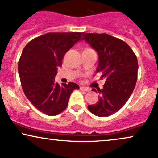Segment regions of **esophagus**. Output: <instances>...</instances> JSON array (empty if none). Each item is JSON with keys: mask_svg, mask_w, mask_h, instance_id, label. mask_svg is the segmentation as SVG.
Masks as SVG:
<instances>
[{"mask_svg": "<svg viewBox=\"0 0 158 158\" xmlns=\"http://www.w3.org/2000/svg\"><path fill=\"white\" fill-rule=\"evenodd\" d=\"M80 89H81V91H90V89L89 88H85V87H80Z\"/></svg>", "mask_w": 158, "mask_h": 158, "instance_id": "1", "label": "esophagus"}]
</instances>
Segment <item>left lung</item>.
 I'll return each mask as SVG.
<instances>
[{
	"mask_svg": "<svg viewBox=\"0 0 158 158\" xmlns=\"http://www.w3.org/2000/svg\"><path fill=\"white\" fill-rule=\"evenodd\" d=\"M83 40L97 51L96 71L106 80L103 89H97L99 101L88 109L95 116L106 117L119 110L131 96L137 81V57L126 42L108 34L88 33ZM92 91L97 92L95 89Z\"/></svg>",
	"mask_w": 158,
	"mask_h": 158,
	"instance_id": "left-lung-1",
	"label": "left lung"
}]
</instances>
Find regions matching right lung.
I'll use <instances>...</instances> for the list:
<instances>
[{
  "instance_id": "obj_1",
  "label": "right lung",
  "mask_w": 158,
  "mask_h": 158,
  "mask_svg": "<svg viewBox=\"0 0 158 158\" xmlns=\"http://www.w3.org/2000/svg\"><path fill=\"white\" fill-rule=\"evenodd\" d=\"M83 33H48L34 39L23 49L18 62L23 90L40 112L56 116L65 110L70 95L78 85L69 82L60 85L55 81L64 55Z\"/></svg>"
}]
</instances>
